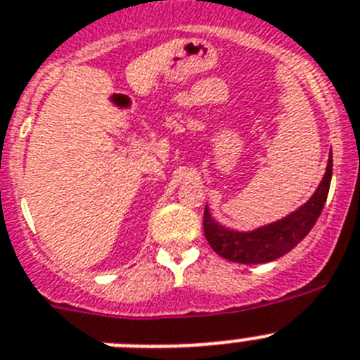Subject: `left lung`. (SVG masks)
Returning <instances> with one entry per match:
<instances>
[{
	"mask_svg": "<svg viewBox=\"0 0 360 360\" xmlns=\"http://www.w3.org/2000/svg\"><path fill=\"white\" fill-rule=\"evenodd\" d=\"M332 182V157H330L326 173L319 187L303 207L288 214L287 218L259 227L252 232H238L221 227L212 219L211 212L203 211V232L211 249L218 256L229 262L254 265V263H269L290 252L299 241L307 236L324 207L326 196Z\"/></svg>",
	"mask_w": 360,
	"mask_h": 360,
	"instance_id": "left-lung-1",
	"label": "left lung"
}]
</instances>
